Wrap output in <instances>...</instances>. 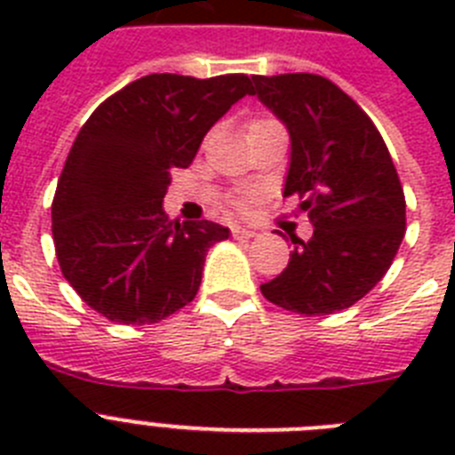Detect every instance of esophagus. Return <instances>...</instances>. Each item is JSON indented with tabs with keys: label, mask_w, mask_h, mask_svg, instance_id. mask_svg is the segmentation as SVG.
<instances>
[{
	"label": "esophagus",
	"mask_w": 455,
	"mask_h": 455,
	"mask_svg": "<svg viewBox=\"0 0 455 455\" xmlns=\"http://www.w3.org/2000/svg\"><path fill=\"white\" fill-rule=\"evenodd\" d=\"M257 232L251 230V228H243V225H232V236L235 239H252Z\"/></svg>",
	"instance_id": "esophagus-1"
}]
</instances>
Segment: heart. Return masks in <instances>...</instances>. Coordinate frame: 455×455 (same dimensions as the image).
<instances>
[{"label": "heart", "instance_id": "b5f03b06", "mask_svg": "<svg viewBox=\"0 0 455 455\" xmlns=\"http://www.w3.org/2000/svg\"><path fill=\"white\" fill-rule=\"evenodd\" d=\"M264 123H268V118H255V120H251V123H248V127H255V124H264ZM251 203H252L251 193H241V196H236V198H235V204L239 209H246Z\"/></svg>", "mask_w": 455, "mask_h": 455}]
</instances>
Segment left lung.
Masks as SVG:
<instances>
[{
    "instance_id": "8db88e82",
    "label": "left lung",
    "mask_w": 455,
    "mask_h": 455,
    "mask_svg": "<svg viewBox=\"0 0 455 455\" xmlns=\"http://www.w3.org/2000/svg\"><path fill=\"white\" fill-rule=\"evenodd\" d=\"M252 95L287 124L284 196H299L315 225L293 236L289 264L264 299L305 316L335 315L367 296L405 235V196L383 136L347 92L321 75H255Z\"/></svg>"
}]
</instances>
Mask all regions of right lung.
<instances>
[{
	"mask_svg": "<svg viewBox=\"0 0 455 455\" xmlns=\"http://www.w3.org/2000/svg\"><path fill=\"white\" fill-rule=\"evenodd\" d=\"M243 95L248 75H148L104 100L72 143L52 203L63 277L84 303L124 325L159 323L191 303L204 255L230 230L168 220L175 168Z\"/></svg>",
	"mask_w": 455,
	"mask_h": 455,
	"instance_id": "add662e5",
	"label": "right lung"
}]
</instances>
